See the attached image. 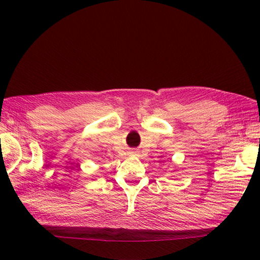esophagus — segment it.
<instances>
[{
	"label": "esophagus",
	"instance_id": "1",
	"mask_svg": "<svg viewBox=\"0 0 260 260\" xmlns=\"http://www.w3.org/2000/svg\"><path fill=\"white\" fill-rule=\"evenodd\" d=\"M131 153H138V150H135V149H134V150L131 151Z\"/></svg>",
	"mask_w": 260,
	"mask_h": 260
}]
</instances>
